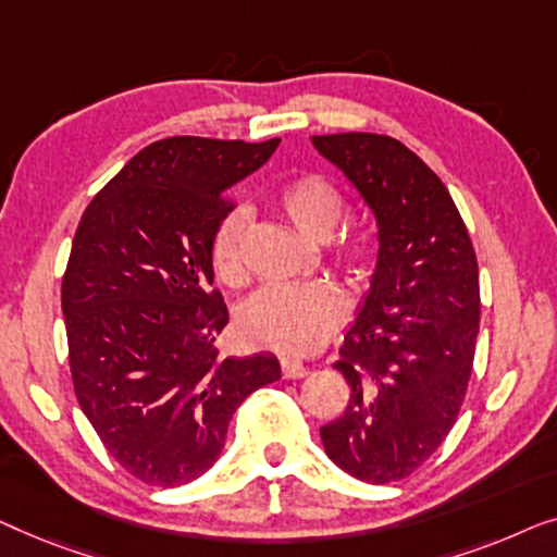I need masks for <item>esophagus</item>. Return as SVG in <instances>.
<instances>
[{
    "label": "esophagus",
    "mask_w": 557,
    "mask_h": 557,
    "mask_svg": "<svg viewBox=\"0 0 557 557\" xmlns=\"http://www.w3.org/2000/svg\"><path fill=\"white\" fill-rule=\"evenodd\" d=\"M282 375L285 379H302V375H308V366H302L300 360L282 358Z\"/></svg>",
    "instance_id": "1"
}]
</instances>
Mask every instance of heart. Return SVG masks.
Segmentation results:
<instances>
[{"label":"heart","mask_w":557,"mask_h":557,"mask_svg":"<svg viewBox=\"0 0 557 557\" xmlns=\"http://www.w3.org/2000/svg\"><path fill=\"white\" fill-rule=\"evenodd\" d=\"M277 211L289 230L308 242H325L343 216V197L320 174H305L285 184L277 194ZM247 237V214L234 209L216 226L211 262L224 285L245 282L242 247ZM373 237L354 239L346 260L356 275H366L373 260ZM346 320V302L331 285L305 287H264L239 308L237 327L242 341L255 348L275 350L282 356L318 354Z\"/></svg>","instance_id":"1"}]
</instances>
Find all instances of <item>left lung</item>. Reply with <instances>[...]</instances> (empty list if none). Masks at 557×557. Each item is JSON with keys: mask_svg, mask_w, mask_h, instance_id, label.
I'll use <instances>...</instances> for the list:
<instances>
[{"mask_svg": "<svg viewBox=\"0 0 557 557\" xmlns=\"http://www.w3.org/2000/svg\"><path fill=\"white\" fill-rule=\"evenodd\" d=\"M368 203L379 255L338 368L350 401L320 429L325 454L360 482L409 476L442 446L472 375L480 270L432 169L379 133L312 136Z\"/></svg>", "mask_w": 557, "mask_h": 557, "instance_id": "8db88e82", "label": "left lung"}]
</instances>
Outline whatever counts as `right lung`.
<instances>
[{"mask_svg": "<svg viewBox=\"0 0 557 557\" xmlns=\"http://www.w3.org/2000/svg\"><path fill=\"white\" fill-rule=\"evenodd\" d=\"M277 146L156 140L75 230L62 277L75 396L111 457L146 484L178 487L209 472L239 404L280 379L272 354L219 358L230 312L211 289L226 191Z\"/></svg>", "mask_w": 557, "mask_h": 557, "instance_id": "add662e5", "label": "right lung"}]
</instances>
